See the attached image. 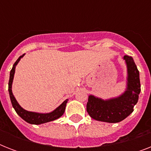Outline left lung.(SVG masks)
Listing matches in <instances>:
<instances>
[{"mask_svg":"<svg viewBox=\"0 0 151 151\" xmlns=\"http://www.w3.org/2000/svg\"><path fill=\"white\" fill-rule=\"evenodd\" d=\"M128 78L126 91L119 97L103 100L89 96L86 110L90 117L99 122L117 123L125 119L133 111L140 93L139 73L132 57L124 55Z\"/></svg>","mask_w":151,"mask_h":151,"instance_id":"1","label":"left lung"}]
</instances>
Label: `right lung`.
<instances>
[{
	"instance_id": "1",
	"label": "right lung",
	"mask_w": 151,
	"mask_h": 151,
	"mask_svg": "<svg viewBox=\"0 0 151 151\" xmlns=\"http://www.w3.org/2000/svg\"><path fill=\"white\" fill-rule=\"evenodd\" d=\"M23 55H24V54L19 57V59L16 60V62L13 65L12 69L11 70L10 72V78H9V82H8V92H9V96H10L11 102H12L13 108L15 109V112L17 113L22 119L28 122V123H29V124H40L58 119L59 117H61L62 115L64 114V111H65V109H66V103H67L68 99H66L61 105L58 106L52 112L48 113V114H39V113L30 112V111H27V110H24L23 108L20 106L19 104L18 103V102L16 101L14 96H13L12 92V85L13 78H14V74H15V66L18 64V63L19 62L21 58L23 57Z\"/></svg>"
}]
</instances>
